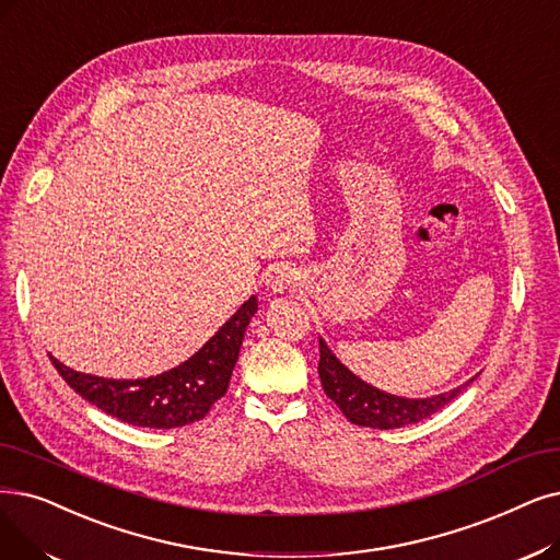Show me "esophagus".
<instances>
[{
	"label": "esophagus",
	"mask_w": 560,
	"mask_h": 560,
	"mask_svg": "<svg viewBox=\"0 0 560 560\" xmlns=\"http://www.w3.org/2000/svg\"><path fill=\"white\" fill-rule=\"evenodd\" d=\"M298 283H300V275L288 265H275L265 272V288L270 290L272 295H283Z\"/></svg>",
	"instance_id": "34e87169"
}]
</instances>
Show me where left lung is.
I'll return each mask as SVG.
<instances>
[{
    "mask_svg": "<svg viewBox=\"0 0 560 560\" xmlns=\"http://www.w3.org/2000/svg\"><path fill=\"white\" fill-rule=\"evenodd\" d=\"M318 373H320L325 394L338 405V409L343 411L348 421H352L354 425H366L377 430L405 428L432 417L434 411L446 407L462 392V388H467L476 380L471 377L469 382L451 388V392L428 396V398L396 396V394L382 392V388L354 375L346 363L334 354V350L327 346V340L323 336H320Z\"/></svg>",
    "mask_w": 560,
    "mask_h": 560,
    "instance_id": "left-lung-1",
    "label": "left lung"
}]
</instances>
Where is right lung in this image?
I'll return each instance as SVG.
<instances>
[{"label":"right lung","instance_id":"obj_1","mask_svg":"<svg viewBox=\"0 0 560 560\" xmlns=\"http://www.w3.org/2000/svg\"><path fill=\"white\" fill-rule=\"evenodd\" d=\"M256 311L258 298L252 295L206 340L199 352H194L180 366L153 377H98L72 371L55 357L50 359L72 392L105 415L139 428H180L201 421L208 409L226 394L242 340Z\"/></svg>","mask_w":560,"mask_h":560}]
</instances>
